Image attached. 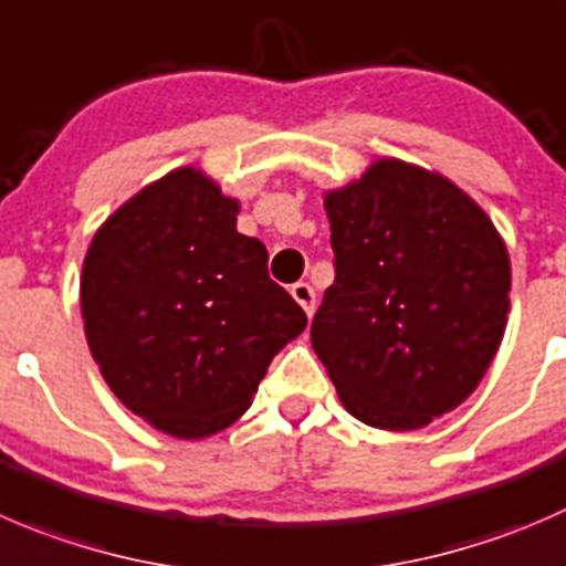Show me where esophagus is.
<instances>
[{"label":"esophagus","mask_w":566,"mask_h":566,"mask_svg":"<svg viewBox=\"0 0 566 566\" xmlns=\"http://www.w3.org/2000/svg\"><path fill=\"white\" fill-rule=\"evenodd\" d=\"M290 293H293V298L298 301L301 310L306 312V317H312V312H315V290H312L306 282H298L290 287Z\"/></svg>","instance_id":"obj_1"}]
</instances>
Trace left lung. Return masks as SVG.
I'll use <instances>...</instances> for the list:
<instances>
[{
    "mask_svg": "<svg viewBox=\"0 0 566 566\" xmlns=\"http://www.w3.org/2000/svg\"><path fill=\"white\" fill-rule=\"evenodd\" d=\"M337 276L312 348L356 420L415 431L470 398L501 348L512 265L462 188L381 157L328 190Z\"/></svg>",
    "mask_w": 566,
    "mask_h": 566,
    "instance_id": "8db88e82",
    "label": "left lung"
}]
</instances>
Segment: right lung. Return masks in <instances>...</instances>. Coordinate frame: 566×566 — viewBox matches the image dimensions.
Wrapping results in <instances>:
<instances>
[{"label": "right lung", "mask_w": 566, "mask_h": 566, "mask_svg": "<svg viewBox=\"0 0 566 566\" xmlns=\"http://www.w3.org/2000/svg\"><path fill=\"white\" fill-rule=\"evenodd\" d=\"M240 201L193 166L118 207L87 245L85 337L115 398L177 440L229 429L306 315L238 232Z\"/></svg>", "instance_id": "1"}]
</instances>
